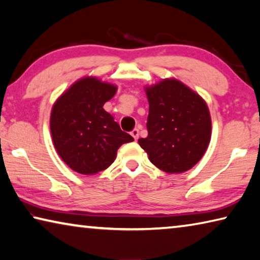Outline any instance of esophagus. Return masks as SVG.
Segmentation results:
<instances>
[{
    "instance_id": "34e87169",
    "label": "esophagus",
    "mask_w": 260,
    "mask_h": 260,
    "mask_svg": "<svg viewBox=\"0 0 260 260\" xmlns=\"http://www.w3.org/2000/svg\"><path fill=\"white\" fill-rule=\"evenodd\" d=\"M131 134H132V136H133V138H134V140H138V139H139V129L134 128L133 131L131 132Z\"/></svg>"
}]
</instances>
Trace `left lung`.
<instances>
[{
  "mask_svg": "<svg viewBox=\"0 0 260 260\" xmlns=\"http://www.w3.org/2000/svg\"><path fill=\"white\" fill-rule=\"evenodd\" d=\"M148 136L139 144L166 173H183L201 160L211 140V116L205 101L174 78L147 86Z\"/></svg>",
  "mask_w": 260,
  "mask_h": 260,
  "instance_id": "8db88e82",
  "label": "left lung"
}]
</instances>
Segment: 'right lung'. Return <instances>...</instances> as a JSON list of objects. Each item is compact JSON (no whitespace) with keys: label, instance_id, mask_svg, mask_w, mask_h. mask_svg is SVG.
Listing matches in <instances>:
<instances>
[{"label":"right lung","instance_id":"obj_1","mask_svg":"<svg viewBox=\"0 0 260 260\" xmlns=\"http://www.w3.org/2000/svg\"><path fill=\"white\" fill-rule=\"evenodd\" d=\"M117 89L96 77H83L52 105V142L61 160L77 173L94 175L107 170L121 144L134 141L103 109Z\"/></svg>","mask_w":260,"mask_h":260}]
</instances>
